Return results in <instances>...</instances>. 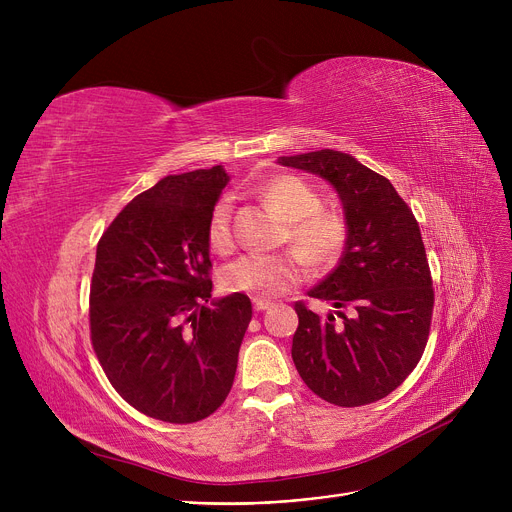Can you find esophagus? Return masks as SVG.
<instances>
[{"label":"esophagus","instance_id":"1","mask_svg":"<svg viewBox=\"0 0 512 512\" xmlns=\"http://www.w3.org/2000/svg\"><path fill=\"white\" fill-rule=\"evenodd\" d=\"M274 303L272 301H267V299H253V307H255V311H265V309H270Z\"/></svg>","mask_w":512,"mask_h":512}]
</instances>
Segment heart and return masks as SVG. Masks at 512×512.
<instances>
[{
  "label": "heart",
  "instance_id": "1",
  "mask_svg": "<svg viewBox=\"0 0 512 512\" xmlns=\"http://www.w3.org/2000/svg\"><path fill=\"white\" fill-rule=\"evenodd\" d=\"M259 195L286 222L284 240L317 267H332L344 253L351 224L336 209L321 207V195L313 184L294 174H278L261 184ZM209 249L218 255L234 251L232 201L222 199L213 207L207 224ZM305 263L298 253H249L222 272V284L230 292H249L255 297H278L299 284Z\"/></svg>",
  "mask_w": 512,
  "mask_h": 512
}]
</instances>
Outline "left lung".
Wrapping results in <instances>:
<instances>
[{"mask_svg":"<svg viewBox=\"0 0 512 512\" xmlns=\"http://www.w3.org/2000/svg\"><path fill=\"white\" fill-rule=\"evenodd\" d=\"M278 164L326 178L351 224L336 270L307 292L336 313L319 317L305 301L294 303L292 361L332 405L382 400L417 367L432 326L434 286L419 224L390 180L353 155L321 149Z\"/></svg>","mask_w":512,"mask_h":512,"instance_id":"left-lung-1","label":"left lung"}]
</instances>
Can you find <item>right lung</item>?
I'll return each mask as SVG.
<instances>
[{
    "label": "right lung",
    "mask_w": 512,
    "mask_h": 512,
    "mask_svg": "<svg viewBox=\"0 0 512 512\" xmlns=\"http://www.w3.org/2000/svg\"><path fill=\"white\" fill-rule=\"evenodd\" d=\"M226 184L222 166L161 178L97 242L93 351L130 407L166 423L222 407L253 317L242 292L211 301L207 224Z\"/></svg>",
    "instance_id": "add662e5"
}]
</instances>
